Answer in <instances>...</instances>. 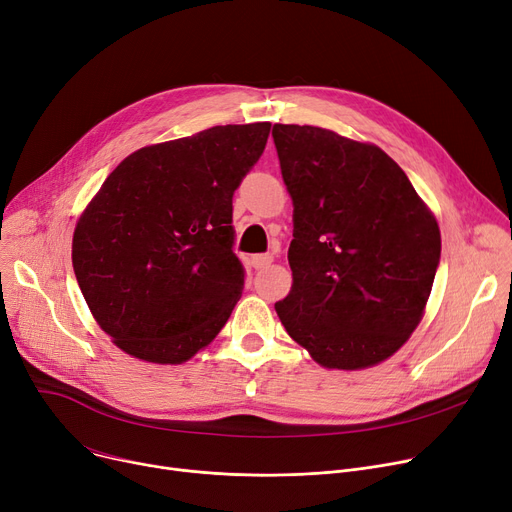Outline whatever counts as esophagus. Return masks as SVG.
<instances>
[{
    "instance_id": "34e87169",
    "label": "esophagus",
    "mask_w": 512,
    "mask_h": 512,
    "mask_svg": "<svg viewBox=\"0 0 512 512\" xmlns=\"http://www.w3.org/2000/svg\"><path fill=\"white\" fill-rule=\"evenodd\" d=\"M272 261H274V257H272L270 253H265V255H255V257L251 259V263H253L255 270H265V267H270V265H272Z\"/></svg>"
}]
</instances>
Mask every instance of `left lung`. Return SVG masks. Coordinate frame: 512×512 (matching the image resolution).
<instances>
[{
	"mask_svg": "<svg viewBox=\"0 0 512 512\" xmlns=\"http://www.w3.org/2000/svg\"><path fill=\"white\" fill-rule=\"evenodd\" d=\"M292 197V288L276 313L328 369L394 355L419 326L440 263V228L380 147L299 124H274Z\"/></svg>",
	"mask_w": 512,
	"mask_h": 512,
	"instance_id": "8db88e82",
	"label": "left lung"
}]
</instances>
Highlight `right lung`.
Instances as JSON below:
<instances>
[{
  "mask_svg": "<svg viewBox=\"0 0 512 512\" xmlns=\"http://www.w3.org/2000/svg\"><path fill=\"white\" fill-rule=\"evenodd\" d=\"M270 122L143 147L105 178L72 238L83 297L124 353L178 365L224 328L245 288L232 197Z\"/></svg>",
  "mask_w": 512,
  "mask_h": 512,
  "instance_id": "1",
  "label": "right lung"
}]
</instances>
